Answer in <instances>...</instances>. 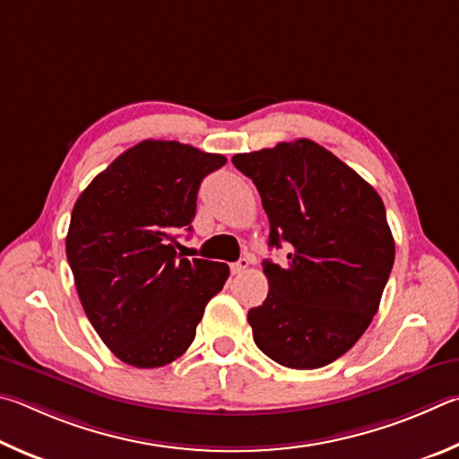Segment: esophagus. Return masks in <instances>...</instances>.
Returning <instances> with one entry per match:
<instances>
[{
	"instance_id": "esophagus-1",
	"label": "esophagus",
	"mask_w": 459,
	"mask_h": 459,
	"mask_svg": "<svg viewBox=\"0 0 459 459\" xmlns=\"http://www.w3.org/2000/svg\"><path fill=\"white\" fill-rule=\"evenodd\" d=\"M247 266H250V260L247 258H242V260H238V262H234L231 264V274H242V272H246L247 270Z\"/></svg>"
}]
</instances>
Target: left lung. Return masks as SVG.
I'll return each mask as SVG.
<instances>
[{"instance_id":"left-lung-1","label":"left lung","mask_w":459,"mask_h":459,"mask_svg":"<svg viewBox=\"0 0 459 459\" xmlns=\"http://www.w3.org/2000/svg\"><path fill=\"white\" fill-rule=\"evenodd\" d=\"M231 163L260 191L268 246L288 247L284 264H262L270 292L247 312L255 344L288 368L333 363L371 325L395 262L379 193L310 139Z\"/></svg>"}]
</instances>
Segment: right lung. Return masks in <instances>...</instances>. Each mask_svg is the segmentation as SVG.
<instances>
[{
	"label": "right lung",
	"mask_w": 459,
	"mask_h": 459,
	"mask_svg": "<svg viewBox=\"0 0 459 459\" xmlns=\"http://www.w3.org/2000/svg\"><path fill=\"white\" fill-rule=\"evenodd\" d=\"M223 155L177 141H143L80 193L66 255L88 320L123 363L155 368L195 339L228 264L183 258L177 231L191 230L204 177Z\"/></svg>",
	"instance_id": "add662e5"
}]
</instances>
